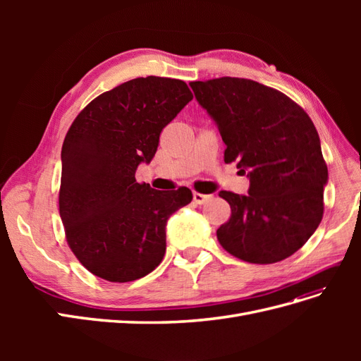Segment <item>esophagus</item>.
Wrapping results in <instances>:
<instances>
[{
  "instance_id": "obj_1",
  "label": "esophagus",
  "mask_w": 361,
  "mask_h": 361,
  "mask_svg": "<svg viewBox=\"0 0 361 361\" xmlns=\"http://www.w3.org/2000/svg\"><path fill=\"white\" fill-rule=\"evenodd\" d=\"M209 199H211V195H206V194H202V192H197V191L192 192V200H194V203H197V204H203L206 200H209Z\"/></svg>"
}]
</instances>
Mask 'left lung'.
<instances>
[{
	"label": "left lung",
	"instance_id": "left-lung-1",
	"mask_svg": "<svg viewBox=\"0 0 361 361\" xmlns=\"http://www.w3.org/2000/svg\"><path fill=\"white\" fill-rule=\"evenodd\" d=\"M216 122L224 162L250 178L247 195L220 191L232 215L218 243L248 264H276L298 251L324 215L329 169L312 118L289 96L253 80L190 82Z\"/></svg>",
	"mask_w": 361,
	"mask_h": 361
}]
</instances>
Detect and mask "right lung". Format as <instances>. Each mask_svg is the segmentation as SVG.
<instances>
[{
    "instance_id": "obj_1",
    "label": "right lung",
    "mask_w": 361,
    "mask_h": 361,
    "mask_svg": "<svg viewBox=\"0 0 361 361\" xmlns=\"http://www.w3.org/2000/svg\"><path fill=\"white\" fill-rule=\"evenodd\" d=\"M191 99L182 80L146 76L94 97L75 117L61 149L59 211L69 248L92 274L134 281L164 259L167 220L192 192L154 190L135 170Z\"/></svg>"
}]
</instances>
